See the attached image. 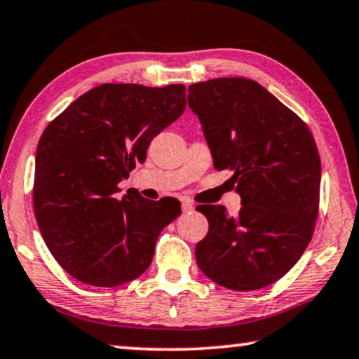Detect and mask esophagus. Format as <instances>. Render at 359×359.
<instances>
[{
    "instance_id": "esophagus-1",
    "label": "esophagus",
    "mask_w": 359,
    "mask_h": 359,
    "mask_svg": "<svg viewBox=\"0 0 359 359\" xmlns=\"http://www.w3.org/2000/svg\"><path fill=\"white\" fill-rule=\"evenodd\" d=\"M181 208H183L184 213H189L194 210V203H192L191 201H187V198H183V201H181Z\"/></svg>"
}]
</instances>
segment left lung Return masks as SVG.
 Instances as JSON below:
<instances>
[{
  "instance_id": "obj_1",
  "label": "left lung",
  "mask_w": 359,
  "mask_h": 359,
  "mask_svg": "<svg viewBox=\"0 0 359 359\" xmlns=\"http://www.w3.org/2000/svg\"><path fill=\"white\" fill-rule=\"evenodd\" d=\"M217 170H231L242 207L198 205L208 233L196 260L213 283L255 290L276 283L310 244L319 207L321 161L299 115L249 79L187 88Z\"/></svg>"
}]
</instances>
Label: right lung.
Listing matches in <instances>:
<instances>
[{
    "label": "right lung",
    "instance_id": "obj_1",
    "mask_svg": "<svg viewBox=\"0 0 359 359\" xmlns=\"http://www.w3.org/2000/svg\"><path fill=\"white\" fill-rule=\"evenodd\" d=\"M186 109V88L104 83L57 115L36 147L33 207L49 252L72 278L117 287L149 268L176 198L117 197L151 141Z\"/></svg>",
    "mask_w": 359,
    "mask_h": 359
}]
</instances>
